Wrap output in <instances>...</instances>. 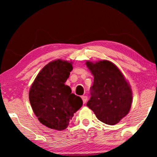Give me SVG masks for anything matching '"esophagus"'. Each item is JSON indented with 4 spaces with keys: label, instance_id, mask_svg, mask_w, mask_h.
I'll list each match as a JSON object with an SVG mask.
<instances>
[{
    "label": "esophagus",
    "instance_id": "34e87169",
    "mask_svg": "<svg viewBox=\"0 0 157 157\" xmlns=\"http://www.w3.org/2000/svg\"><path fill=\"white\" fill-rule=\"evenodd\" d=\"M81 98H82L83 104H85V103L86 102V101H87V96H81Z\"/></svg>",
    "mask_w": 157,
    "mask_h": 157
}]
</instances>
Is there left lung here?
I'll use <instances>...</instances> for the list:
<instances>
[{
    "instance_id": "8db88e82",
    "label": "left lung",
    "mask_w": 157,
    "mask_h": 157,
    "mask_svg": "<svg viewBox=\"0 0 157 157\" xmlns=\"http://www.w3.org/2000/svg\"><path fill=\"white\" fill-rule=\"evenodd\" d=\"M86 64L94 76L91 96L86 106L104 124L119 123L132 106L131 86L117 66L110 61H87Z\"/></svg>"
}]
</instances>
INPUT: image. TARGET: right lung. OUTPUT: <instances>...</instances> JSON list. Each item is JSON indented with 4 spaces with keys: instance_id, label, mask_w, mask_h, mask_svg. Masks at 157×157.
<instances>
[{
    "instance_id": "obj_1",
    "label": "right lung",
    "mask_w": 157,
    "mask_h": 157,
    "mask_svg": "<svg viewBox=\"0 0 157 157\" xmlns=\"http://www.w3.org/2000/svg\"><path fill=\"white\" fill-rule=\"evenodd\" d=\"M73 69L71 63L58 59L42 68L32 83L29 101L38 119L47 127L63 130L82 106L81 97L71 94L65 83Z\"/></svg>"
}]
</instances>
